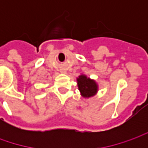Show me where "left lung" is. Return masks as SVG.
<instances>
[{"label":"left lung","instance_id":"left-lung-1","mask_svg":"<svg viewBox=\"0 0 148 148\" xmlns=\"http://www.w3.org/2000/svg\"><path fill=\"white\" fill-rule=\"evenodd\" d=\"M77 84L81 94L85 98L93 96L98 90V86L96 82L85 75H81L77 78Z\"/></svg>","mask_w":148,"mask_h":148}]
</instances>
